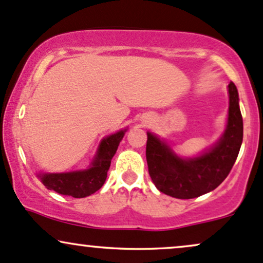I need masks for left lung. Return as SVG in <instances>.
I'll list each match as a JSON object with an SVG mask.
<instances>
[{"label":"left lung","instance_id":"obj_1","mask_svg":"<svg viewBox=\"0 0 263 263\" xmlns=\"http://www.w3.org/2000/svg\"><path fill=\"white\" fill-rule=\"evenodd\" d=\"M227 128L219 143L199 158L181 159L164 141L147 133L146 163L155 186L176 199H194L216 189L234 166L243 138L236 85L230 82Z\"/></svg>","mask_w":263,"mask_h":263}]
</instances>
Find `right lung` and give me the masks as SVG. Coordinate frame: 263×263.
<instances>
[{
  "label": "right lung",
  "instance_id": "1",
  "mask_svg": "<svg viewBox=\"0 0 263 263\" xmlns=\"http://www.w3.org/2000/svg\"><path fill=\"white\" fill-rule=\"evenodd\" d=\"M124 133L125 130H120L102 140L98 154L89 169L63 174H43L40 175L43 185L49 190H54L62 195H69L76 199L92 195L105 182L111 158L116 154Z\"/></svg>",
  "mask_w": 263,
  "mask_h": 263
}]
</instances>
